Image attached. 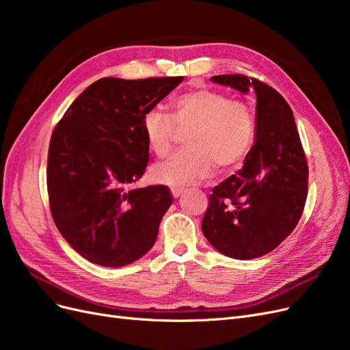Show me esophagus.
<instances>
[{
  "label": "esophagus",
  "instance_id": "obj_1",
  "mask_svg": "<svg viewBox=\"0 0 350 350\" xmlns=\"http://www.w3.org/2000/svg\"><path fill=\"white\" fill-rule=\"evenodd\" d=\"M171 191H172V196H174L175 198H178L179 196H181V194H183V191H184V189H183V188H172V189H171Z\"/></svg>",
  "mask_w": 350,
  "mask_h": 350
}]
</instances>
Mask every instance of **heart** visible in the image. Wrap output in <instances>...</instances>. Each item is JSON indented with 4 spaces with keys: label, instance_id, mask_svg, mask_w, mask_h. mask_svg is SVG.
<instances>
[{
    "label": "heart",
    "instance_id": "heart-1",
    "mask_svg": "<svg viewBox=\"0 0 350 350\" xmlns=\"http://www.w3.org/2000/svg\"><path fill=\"white\" fill-rule=\"evenodd\" d=\"M172 115L152 109L143 116V134L157 157L172 152L178 134H186L188 149L157 165V183L183 188L201 181L213 172L237 169L250 153L256 137V115L247 102L232 100L228 94L196 89L179 94L172 103Z\"/></svg>",
    "mask_w": 350,
    "mask_h": 350
}]
</instances>
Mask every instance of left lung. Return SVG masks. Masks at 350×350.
I'll return each mask as SVG.
<instances>
[{"instance_id":"left-lung-1","label":"left lung","mask_w":350,"mask_h":350,"mask_svg":"<svg viewBox=\"0 0 350 350\" xmlns=\"http://www.w3.org/2000/svg\"><path fill=\"white\" fill-rule=\"evenodd\" d=\"M211 80L242 93L254 88L257 133L241 171L211 189L201 230L225 256L257 258L278 248L298 225L308 194V163L293 112L278 90L243 74Z\"/></svg>"}]
</instances>
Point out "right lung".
<instances>
[{
    "label": "right lung",
    "mask_w": 350,
    "mask_h": 350,
    "mask_svg": "<svg viewBox=\"0 0 350 350\" xmlns=\"http://www.w3.org/2000/svg\"><path fill=\"white\" fill-rule=\"evenodd\" d=\"M184 77H103L71 103L51 135L49 208L74 251L103 267H122L156 242L174 197L166 185L131 188L144 175L149 146L143 116Z\"/></svg>",
    "instance_id": "right-lung-1"
}]
</instances>
